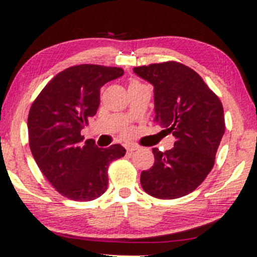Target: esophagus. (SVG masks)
Instances as JSON below:
<instances>
[{"label":"esophagus","mask_w":257,"mask_h":257,"mask_svg":"<svg viewBox=\"0 0 257 257\" xmlns=\"http://www.w3.org/2000/svg\"><path fill=\"white\" fill-rule=\"evenodd\" d=\"M125 149H126V152H128V153H133V152L138 151V149H139V147H138V146L131 145V146H128V147H126Z\"/></svg>","instance_id":"1"}]
</instances>
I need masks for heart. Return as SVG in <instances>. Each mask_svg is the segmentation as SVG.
<instances>
[{"label": "heart", "mask_w": 257, "mask_h": 257, "mask_svg": "<svg viewBox=\"0 0 257 257\" xmlns=\"http://www.w3.org/2000/svg\"><path fill=\"white\" fill-rule=\"evenodd\" d=\"M136 84H140V83L136 82V80H133V82H131V84H129V86H131V85H136Z\"/></svg>", "instance_id": "b5f03b06"}]
</instances>
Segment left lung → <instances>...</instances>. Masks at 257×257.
I'll return each mask as SVG.
<instances>
[{"label": "left lung", "instance_id": "1", "mask_svg": "<svg viewBox=\"0 0 257 257\" xmlns=\"http://www.w3.org/2000/svg\"><path fill=\"white\" fill-rule=\"evenodd\" d=\"M134 72L154 86V121L175 138L170 151L153 148L154 165L141 173V186L159 199L187 196L215 165L225 132L222 102L196 71L177 61L138 66Z\"/></svg>", "mask_w": 257, "mask_h": 257}]
</instances>
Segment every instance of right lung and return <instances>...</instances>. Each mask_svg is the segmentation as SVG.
I'll return each mask as SVG.
<instances>
[{
  "label": "right lung",
  "instance_id": "add662e5",
  "mask_svg": "<svg viewBox=\"0 0 257 257\" xmlns=\"http://www.w3.org/2000/svg\"><path fill=\"white\" fill-rule=\"evenodd\" d=\"M119 67L83 64L58 73L42 89L28 115L29 147L45 178L61 196L87 201L108 188L110 162L124 157L121 145L98 148L80 131L99 106V90L123 76Z\"/></svg>",
  "mask_w": 257,
  "mask_h": 257
}]
</instances>
